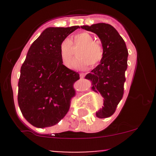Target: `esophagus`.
<instances>
[{
	"mask_svg": "<svg viewBox=\"0 0 156 156\" xmlns=\"http://www.w3.org/2000/svg\"><path fill=\"white\" fill-rule=\"evenodd\" d=\"M84 76H85V74H84V73H81V74H80V78H83Z\"/></svg>",
	"mask_w": 156,
	"mask_h": 156,
	"instance_id": "esophagus-1",
	"label": "esophagus"
}]
</instances>
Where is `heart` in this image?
Returning <instances> with one entry per match:
<instances>
[{
  "label": "heart",
  "mask_w": 156,
  "mask_h": 156,
  "mask_svg": "<svg viewBox=\"0 0 156 156\" xmlns=\"http://www.w3.org/2000/svg\"><path fill=\"white\" fill-rule=\"evenodd\" d=\"M79 47L76 52L77 59L74 62L75 68L84 69L89 65H98L104 56V49L98 42L94 41L92 35L87 32H81L73 37L72 42L65 38L59 45V56L62 63L71 68L73 62L74 50Z\"/></svg>",
  "instance_id": "obj_1"
}]
</instances>
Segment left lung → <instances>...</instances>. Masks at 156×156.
Returning <instances> with one entry per match:
<instances>
[{
  "mask_svg": "<svg viewBox=\"0 0 156 156\" xmlns=\"http://www.w3.org/2000/svg\"><path fill=\"white\" fill-rule=\"evenodd\" d=\"M81 28L95 33L104 49L101 62L86 75L85 78L91 81V89L100 93L104 99L103 106L96 115L105 119L113 115L123 97L128 51L125 41L111 25L97 23Z\"/></svg>",
  "mask_w": 156,
  "mask_h": 156,
  "instance_id": "8db88e82",
  "label": "left lung"
}]
</instances>
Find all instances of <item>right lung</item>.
Masks as SVG:
<instances>
[{"label": "right lung", "instance_id": "obj_1", "mask_svg": "<svg viewBox=\"0 0 156 156\" xmlns=\"http://www.w3.org/2000/svg\"><path fill=\"white\" fill-rule=\"evenodd\" d=\"M79 28L49 27L30 47L20 70L18 103L33 126H53L68 112L75 95L73 84L80 78L78 72L62 63L59 45Z\"/></svg>", "mask_w": 156, "mask_h": 156}]
</instances>
